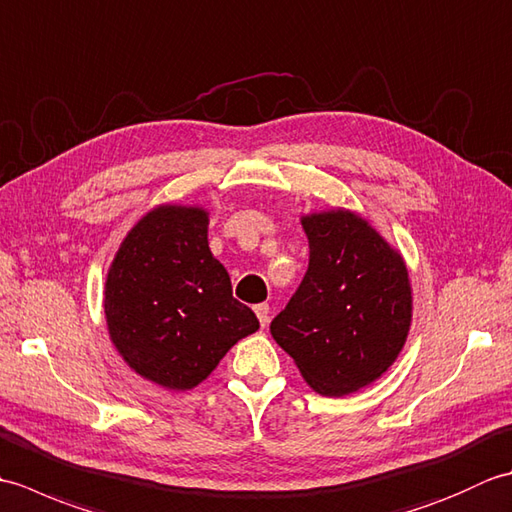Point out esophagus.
Returning a JSON list of instances; mask_svg holds the SVG:
<instances>
[{
	"label": "esophagus",
	"instance_id": "obj_1",
	"mask_svg": "<svg viewBox=\"0 0 512 512\" xmlns=\"http://www.w3.org/2000/svg\"><path fill=\"white\" fill-rule=\"evenodd\" d=\"M255 314L259 323H262V328H266V325L270 323V306L268 303H259V306H255Z\"/></svg>",
	"mask_w": 512,
	"mask_h": 512
}]
</instances>
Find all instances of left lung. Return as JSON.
I'll return each mask as SVG.
<instances>
[{
    "mask_svg": "<svg viewBox=\"0 0 512 512\" xmlns=\"http://www.w3.org/2000/svg\"><path fill=\"white\" fill-rule=\"evenodd\" d=\"M301 224L308 270L270 332L314 391L345 396L385 374L405 345L409 275L363 217L330 211L306 215Z\"/></svg>",
    "mask_w": 512,
    "mask_h": 512,
    "instance_id": "1",
    "label": "left lung"
}]
</instances>
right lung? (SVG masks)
<instances>
[{
	"instance_id": "obj_1",
	"label": "right lung",
	"mask_w": 512,
	"mask_h": 512,
	"mask_svg": "<svg viewBox=\"0 0 512 512\" xmlns=\"http://www.w3.org/2000/svg\"><path fill=\"white\" fill-rule=\"evenodd\" d=\"M202 209L158 206L116 253L105 284V317L116 350L136 374L191 389L231 347L259 328L233 297L231 277L206 239Z\"/></svg>"
}]
</instances>
